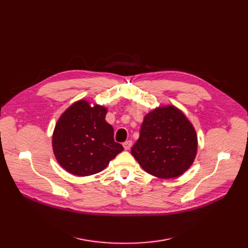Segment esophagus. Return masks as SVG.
Masks as SVG:
<instances>
[{
    "mask_svg": "<svg viewBox=\"0 0 248 248\" xmlns=\"http://www.w3.org/2000/svg\"><path fill=\"white\" fill-rule=\"evenodd\" d=\"M123 146H124V150H129V149H131V147L133 146V141L132 140H126V141L124 142Z\"/></svg>",
    "mask_w": 248,
    "mask_h": 248,
    "instance_id": "obj_1",
    "label": "esophagus"
}]
</instances>
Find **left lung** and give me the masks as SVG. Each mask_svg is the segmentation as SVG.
<instances>
[{"label": "left lung", "instance_id": "8db88e82", "mask_svg": "<svg viewBox=\"0 0 248 248\" xmlns=\"http://www.w3.org/2000/svg\"><path fill=\"white\" fill-rule=\"evenodd\" d=\"M197 154L196 132L185 114L169 106L149 112L132 155L146 172L161 179L185 173Z\"/></svg>", "mask_w": 248, "mask_h": 248}]
</instances>
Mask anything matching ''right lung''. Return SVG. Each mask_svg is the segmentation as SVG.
Returning <instances> with one entry per match:
<instances>
[{"mask_svg": "<svg viewBox=\"0 0 248 248\" xmlns=\"http://www.w3.org/2000/svg\"><path fill=\"white\" fill-rule=\"evenodd\" d=\"M107 108H91L86 100L73 103L55 125L52 146L55 158L76 176L99 173L124 147L114 141L113 127L106 122Z\"/></svg>", "mask_w": 248, "mask_h": 248, "instance_id": "add662e5", "label": "right lung"}]
</instances>
